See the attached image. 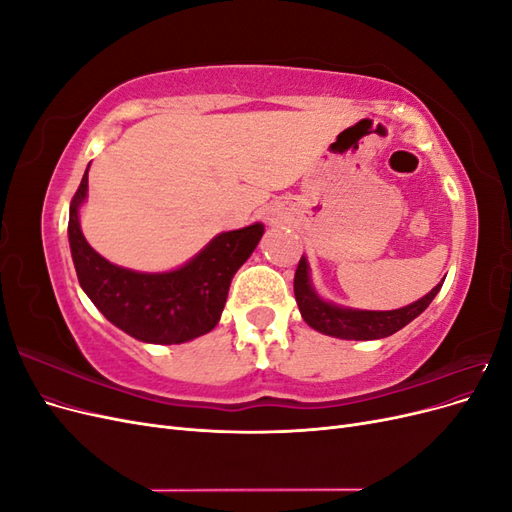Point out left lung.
I'll return each instance as SVG.
<instances>
[{"label":"left lung","instance_id":"obj_1","mask_svg":"<svg viewBox=\"0 0 512 512\" xmlns=\"http://www.w3.org/2000/svg\"><path fill=\"white\" fill-rule=\"evenodd\" d=\"M442 282L436 288H431L425 297L406 307L389 309V312L354 309L322 299L312 284L309 262L305 256H301L297 273H294V299L299 303L303 320L318 333L339 339H354V342H367V339L389 337L399 329H404L416 316H421L433 297L440 292Z\"/></svg>","mask_w":512,"mask_h":512}]
</instances>
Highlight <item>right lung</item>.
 <instances>
[{"mask_svg": "<svg viewBox=\"0 0 512 512\" xmlns=\"http://www.w3.org/2000/svg\"><path fill=\"white\" fill-rule=\"evenodd\" d=\"M87 173L70 203L68 241L79 284L106 320L145 344H183L220 322L232 277L252 256L265 232L260 222L220 232L185 265L145 273L113 265L91 247L79 211L87 198Z\"/></svg>", "mask_w": 512, "mask_h": 512, "instance_id": "add662e5", "label": "right lung"}]
</instances>
